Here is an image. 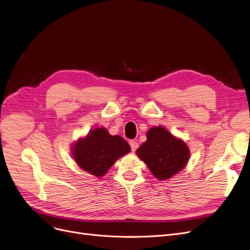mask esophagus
<instances>
[{
	"instance_id": "esophagus-1",
	"label": "esophagus",
	"mask_w": 250,
	"mask_h": 250,
	"mask_svg": "<svg viewBox=\"0 0 250 250\" xmlns=\"http://www.w3.org/2000/svg\"><path fill=\"white\" fill-rule=\"evenodd\" d=\"M129 145H130V146H131L132 152H135L136 148L138 147V144L135 141H130V142H129Z\"/></svg>"
}]
</instances>
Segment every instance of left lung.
<instances>
[{
    "label": "left lung",
    "mask_w": 250,
    "mask_h": 250,
    "mask_svg": "<svg viewBox=\"0 0 250 250\" xmlns=\"http://www.w3.org/2000/svg\"><path fill=\"white\" fill-rule=\"evenodd\" d=\"M136 155L148 167L153 175L168 179L187 165L189 149L187 144L162 126L153 127L146 132V142L137 148Z\"/></svg>",
    "instance_id": "obj_1"
}]
</instances>
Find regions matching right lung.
I'll use <instances>...</instances> for the list:
<instances>
[{
	"label": "right lung",
	"instance_id": "right-lung-1",
	"mask_svg": "<svg viewBox=\"0 0 250 250\" xmlns=\"http://www.w3.org/2000/svg\"><path fill=\"white\" fill-rule=\"evenodd\" d=\"M130 146L119 135H111L106 129L95 128L72 147L76 163L95 176L106 173L117 160L130 152Z\"/></svg>",
	"mask_w": 250,
	"mask_h": 250
}]
</instances>
